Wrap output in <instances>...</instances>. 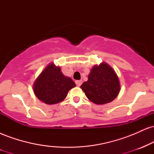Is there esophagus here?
Masks as SVG:
<instances>
[{
  "mask_svg": "<svg viewBox=\"0 0 154 154\" xmlns=\"http://www.w3.org/2000/svg\"><path fill=\"white\" fill-rule=\"evenodd\" d=\"M75 83H76V85H77V86H80L81 85H82V80H76Z\"/></svg>",
  "mask_w": 154,
  "mask_h": 154,
  "instance_id": "obj_1",
  "label": "esophagus"
}]
</instances>
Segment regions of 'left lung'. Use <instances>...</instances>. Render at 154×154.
Wrapping results in <instances>:
<instances>
[{"mask_svg":"<svg viewBox=\"0 0 154 154\" xmlns=\"http://www.w3.org/2000/svg\"><path fill=\"white\" fill-rule=\"evenodd\" d=\"M87 98L96 104L111 102L119 94L120 84L115 72L106 63L95 66L88 80L80 86Z\"/></svg>","mask_w":154,"mask_h":154,"instance_id":"left-lung-1","label":"left lung"}]
</instances>
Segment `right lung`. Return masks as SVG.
<instances>
[{"label": "right lung", "mask_w": 154, "mask_h": 154, "mask_svg": "<svg viewBox=\"0 0 154 154\" xmlns=\"http://www.w3.org/2000/svg\"><path fill=\"white\" fill-rule=\"evenodd\" d=\"M76 86L69 77H65L60 67L51 63L40 74L34 84V93L37 98L46 104L62 101L68 91Z\"/></svg>", "instance_id": "right-lung-1"}]
</instances>
